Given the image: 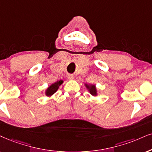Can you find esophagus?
Masks as SVG:
<instances>
[{
    "label": "esophagus",
    "mask_w": 152,
    "mask_h": 152,
    "mask_svg": "<svg viewBox=\"0 0 152 152\" xmlns=\"http://www.w3.org/2000/svg\"><path fill=\"white\" fill-rule=\"evenodd\" d=\"M67 78H68L69 80H73V79H74V76H73L72 75H68Z\"/></svg>",
    "instance_id": "obj_1"
}]
</instances>
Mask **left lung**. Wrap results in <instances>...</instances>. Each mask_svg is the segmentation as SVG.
I'll list each match as a JSON object with an SVG mask.
<instances>
[{
    "instance_id": "8db88e82",
    "label": "left lung",
    "mask_w": 152,
    "mask_h": 152,
    "mask_svg": "<svg viewBox=\"0 0 152 152\" xmlns=\"http://www.w3.org/2000/svg\"><path fill=\"white\" fill-rule=\"evenodd\" d=\"M86 88L87 89L89 90L90 93L93 96H96L97 95V89H96V87L95 85H88V84H86Z\"/></svg>"
}]
</instances>
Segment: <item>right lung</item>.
Returning <instances> with one entry per match:
<instances>
[{
	"label": "right lung",
	"instance_id": "1",
	"mask_svg": "<svg viewBox=\"0 0 152 152\" xmlns=\"http://www.w3.org/2000/svg\"><path fill=\"white\" fill-rule=\"evenodd\" d=\"M62 83H63V80H58V81L54 83L50 86L49 87L47 88V90H46L45 91L46 96H49L50 97V96L53 95L55 93H56L57 90H58L59 86L62 85Z\"/></svg>",
	"mask_w": 152,
	"mask_h": 152
}]
</instances>
